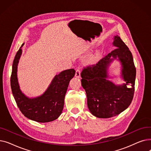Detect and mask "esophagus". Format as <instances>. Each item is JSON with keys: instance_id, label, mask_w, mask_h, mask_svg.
<instances>
[{"instance_id": "obj_1", "label": "esophagus", "mask_w": 151, "mask_h": 151, "mask_svg": "<svg viewBox=\"0 0 151 151\" xmlns=\"http://www.w3.org/2000/svg\"><path fill=\"white\" fill-rule=\"evenodd\" d=\"M81 71H80V70L79 69V68H78L76 70V73H75V77H76V78H80V76H81Z\"/></svg>"}]
</instances>
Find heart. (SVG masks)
I'll return each instance as SVG.
<instances>
[{"label":"heart","mask_w":151,"mask_h":151,"mask_svg":"<svg viewBox=\"0 0 151 151\" xmlns=\"http://www.w3.org/2000/svg\"><path fill=\"white\" fill-rule=\"evenodd\" d=\"M93 59H94V57H93V56H92V57L90 58V60H93Z\"/></svg>","instance_id":"heart-1"}]
</instances>
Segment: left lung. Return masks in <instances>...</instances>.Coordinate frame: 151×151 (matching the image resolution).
I'll list each match as a JSON object with an SVG mask.
<instances>
[{"mask_svg": "<svg viewBox=\"0 0 151 151\" xmlns=\"http://www.w3.org/2000/svg\"><path fill=\"white\" fill-rule=\"evenodd\" d=\"M113 45L117 48L97 63L88 67L81 73V85L84 89L88 106L92 115L99 118H109L119 114L132 101L136 68L132 52L118 35L114 37ZM114 60L120 62L122 85L109 81L108 68Z\"/></svg>", "mask_w": 151, "mask_h": 151, "instance_id": "8db88e82", "label": "left lung"}]
</instances>
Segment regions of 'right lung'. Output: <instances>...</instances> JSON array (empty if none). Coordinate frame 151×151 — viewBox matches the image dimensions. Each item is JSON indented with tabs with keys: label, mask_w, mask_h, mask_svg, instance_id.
<instances>
[{
	"label": "right lung",
	"mask_w": 151,
	"mask_h": 151,
	"mask_svg": "<svg viewBox=\"0 0 151 151\" xmlns=\"http://www.w3.org/2000/svg\"><path fill=\"white\" fill-rule=\"evenodd\" d=\"M16 54L10 79L13 96L21 113L27 118L38 122L53 121L60 116L64 105V99L70 81L75 75L73 68L62 71L55 75L48 88L41 96L30 98L20 89L17 71L22 54L21 47Z\"/></svg>",
	"instance_id": "obj_1"
}]
</instances>
